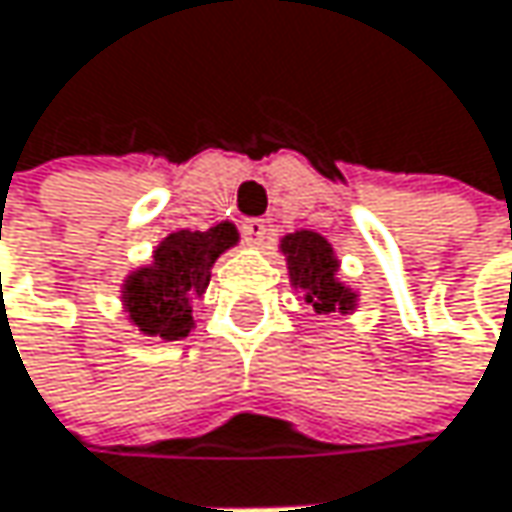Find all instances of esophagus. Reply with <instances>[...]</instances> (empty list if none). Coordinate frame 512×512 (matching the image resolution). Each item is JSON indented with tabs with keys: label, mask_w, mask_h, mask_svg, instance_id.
<instances>
[{
	"label": "esophagus",
	"mask_w": 512,
	"mask_h": 512,
	"mask_svg": "<svg viewBox=\"0 0 512 512\" xmlns=\"http://www.w3.org/2000/svg\"><path fill=\"white\" fill-rule=\"evenodd\" d=\"M241 232H244V241L247 244H262L268 238V224L262 218H250L241 224Z\"/></svg>",
	"instance_id": "34e87169"
}]
</instances>
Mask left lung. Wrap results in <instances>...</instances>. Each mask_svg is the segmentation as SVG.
Listing matches in <instances>:
<instances>
[{"mask_svg":"<svg viewBox=\"0 0 512 512\" xmlns=\"http://www.w3.org/2000/svg\"><path fill=\"white\" fill-rule=\"evenodd\" d=\"M280 253L286 256L291 286L303 294V303L312 306L318 315H351L356 309L359 294L339 280V256L324 235L312 229L288 232L280 238Z\"/></svg>","mask_w":512,"mask_h":512,"instance_id":"left-lung-1","label":"left lung"}]
</instances>
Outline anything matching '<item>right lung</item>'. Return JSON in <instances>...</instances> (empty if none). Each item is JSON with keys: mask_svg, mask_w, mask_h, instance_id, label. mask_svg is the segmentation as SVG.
I'll list each match as a JSON object with an SVG mask.
<instances>
[{"mask_svg": "<svg viewBox=\"0 0 512 512\" xmlns=\"http://www.w3.org/2000/svg\"><path fill=\"white\" fill-rule=\"evenodd\" d=\"M238 244V229L221 221L206 232L179 229L161 238L153 262L135 268L120 288L123 312L144 336L179 342L194 330L191 303L206 294L212 265Z\"/></svg>", "mask_w": 512, "mask_h": 512, "instance_id": "right-lung-1", "label": "right lung"}]
</instances>
